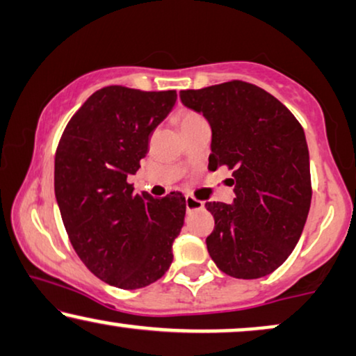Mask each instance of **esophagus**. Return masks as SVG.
<instances>
[{
	"instance_id": "esophagus-1",
	"label": "esophagus",
	"mask_w": 356,
	"mask_h": 356,
	"mask_svg": "<svg viewBox=\"0 0 356 356\" xmlns=\"http://www.w3.org/2000/svg\"><path fill=\"white\" fill-rule=\"evenodd\" d=\"M186 208L187 211H193V210H202L203 208V202L197 200L192 195H186Z\"/></svg>"
}]
</instances>
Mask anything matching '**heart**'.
Returning a JSON list of instances; mask_svg holds the SVG:
<instances>
[{
  "label": "heart",
  "instance_id": "heart-1",
  "mask_svg": "<svg viewBox=\"0 0 356 356\" xmlns=\"http://www.w3.org/2000/svg\"><path fill=\"white\" fill-rule=\"evenodd\" d=\"M195 118H200V115H197V113H193V112L182 113V117H181V125H182V123H187V122L195 120Z\"/></svg>",
  "mask_w": 356,
  "mask_h": 356
}]
</instances>
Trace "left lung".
<instances>
[{
    "instance_id": "left-lung-1",
    "label": "left lung",
    "mask_w": 356,
    "mask_h": 356,
    "mask_svg": "<svg viewBox=\"0 0 356 356\" xmlns=\"http://www.w3.org/2000/svg\"><path fill=\"white\" fill-rule=\"evenodd\" d=\"M181 101L210 123L208 168L233 170L234 202L205 203L215 218L207 238L210 257L234 278L272 273L293 252L309 213L305 130L278 99L250 83L187 89Z\"/></svg>"
}]
</instances>
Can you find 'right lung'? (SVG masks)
Returning a JSON list of instances; mask_svg holds the SVG:
<instances>
[{
    "instance_id": "obj_1",
    "label": "right lung",
    "mask_w": 356,
    "mask_h": 356,
    "mask_svg": "<svg viewBox=\"0 0 356 356\" xmlns=\"http://www.w3.org/2000/svg\"><path fill=\"white\" fill-rule=\"evenodd\" d=\"M175 99V91L99 89L56 148L55 197L71 245L97 278L122 290L148 286L168 272L184 226L182 193L153 198L127 182Z\"/></svg>"
}]
</instances>
